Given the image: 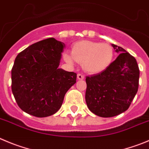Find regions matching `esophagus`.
Segmentation results:
<instances>
[{"label": "esophagus", "instance_id": "1", "mask_svg": "<svg viewBox=\"0 0 149 149\" xmlns=\"http://www.w3.org/2000/svg\"><path fill=\"white\" fill-rule=\"evenodd\" d=\"M77 78H78V79H79V80H83V79H84V75L81 74V73H78Z\"/></svg>", "mask_w": 149, "mask_h": 149}]
</instances>
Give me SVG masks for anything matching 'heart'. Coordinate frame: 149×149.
I'll return each instance as SVG.
<instances>
[{
    "label": "heart",
    "mask_w": 149,
    "mask_h": 149,
    "mask_svg": "<svg viewBox=\"0 0 149 149\" xmlns=\"http://www.w3.org/2000/svg\"><path fill=\"white\" fill-rule=\"evenodd\" d=\"M63 56L70 64L76 61L82 62L86 71L95 74L106 70L110 66L114 59V51L107 43L84 40L75 43L72 54L65 52Z\"/></svg>",
    "instance_id": "1"
}]
</instances>
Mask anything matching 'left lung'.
I'll use <instances>...</instances> for the list:
<instances>
[{
    "instance_id": "obj_1",
    "label": "left lung",
    "mask_w": 149,
    "mask_h": 149,
    "mask_svg": "<svg viewBox=\"0 0 149 149\" xmlns=\"http://www.w3.org/2000/svg\"><path fill=\"white\" fill-rule=\"evenodd\" d=\"M120 53L106 70L86 77L87 107L98 116L110 118L129 109L139 86L140 70L134 56L112 44Z\"/></svg>"
}]
</instances>
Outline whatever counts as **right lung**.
Wrapping results in <instances>:
<instances>
[{
  "instance_id": "right-lung-1",
  "label": "right lung",
  "mask_w": 149,
  "mask_h": 149,
  "mask_svg": "<svg viewBox=\"0 0 149 149\" xmlns=\"http://www.w3.org/2000/svg\"><path fill=\"white\" fill-rule=\"evenodd\" d=\"M65 44L48 38L17 56L12 69V90L19 107L38 118L57 112L76 73L59 68Z\"/></svg>"
}]
</instances>
